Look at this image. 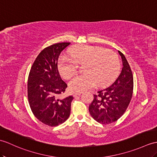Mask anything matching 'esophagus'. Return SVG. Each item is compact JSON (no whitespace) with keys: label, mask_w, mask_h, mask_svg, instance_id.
<instances>
[{"label":"esophagus","mask_w":157,"mask_h":157,"mask_svg":"<svg viewBox=\"0 0 157 157\" xmlns=\"http://www.w3.org/2000/svg\"><path fill=\"white\" fill-rule=\"evenodd\" d=\"M81 94H82V92H74V94H73V96H74V97H75V96L80 95Z\"/></svg>","instance_id":"esophagus-1"}]
</instances>
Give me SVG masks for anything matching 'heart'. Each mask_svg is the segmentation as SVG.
Segmentation results:
<instances>
[{"mask_svg": "<svg viewBox=\"0 0 157 157\" xmlns=\"http://www.w3.org/2000/svg\"><path fill=\"white\" fill-rule=\"evenodd\" d=\"M70 56H62L58 61V70L67 79L74 75L78 64L84 63V74L74 76L69 82V88L74 92L108 86L114 82L120 71V63L116 53L103 47L82 45L70 51Z\"/></svg>", "mask_w": 157, "mask_h": 157, "instance_id": "b5f03b06", "label": "heart"}]
</instances>
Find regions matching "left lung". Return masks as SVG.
Returning a JSON list of instances; mask_svg holds the SVG:
<instances>
[{
    "label": "left lung",
    "mask_w": 157,
    "mask_h": 157,
    "mask_svg": "<svg viewBox=\"0 0 157 157\" xmlns=\"http://www.w3.org/2000/svg\"><path fill=\"white\" fill-rule=\"evenodd\" d=\"M122 60V69L112 86L98 91L89 106L92 117L102 124L114 122L124 114L132 99L133 75L124 54L118 51Z\"/></svg>",
    "instance_id": "1"
}]
</instances>
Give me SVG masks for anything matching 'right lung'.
<instances>
[{"mask_svg":"<svg viewBox=\"0 0 157 157\" xmlns=\"http://www.w3.org/2000/svg\"><path fill=\"white\" fill-rule=\"evenodd\" d=\"M70 43H56L41 51L29 72L27 83L29 104L39 121L49 126L65 122L71 112V96L60 98L66 83L60 77L57 61L61 52Z\"/></svg>","mask_w":157,"mask_h":157,"instance_id":"add662e5","label":"right lung"}]
</instances>
